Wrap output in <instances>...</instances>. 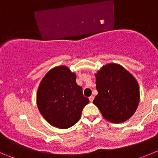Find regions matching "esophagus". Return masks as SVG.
<instances>
[{
    "instance_id": "esophagus-1",
    "label": "esophagus",
    "mask_w": 158,
    "mask_h": 158,
    "mask_svg": "<svg viewBox=\"0 0 158 158\" xmlns=\"http://www.w3.org/2000/svg\"><path fill=\"white\" fill-rule=\"evenodd\" d=\"M89 101L90 102H93V100H94V96H89Z\"/></svg>"
}]
</instances>
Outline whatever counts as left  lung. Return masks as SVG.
<instances>
[{
    "label": "left lung",
    "mask_w": 158,
    "mask_h": 158,
    "mask_svg": "<svg viewBox=\"0 0 158 158\" xmlns=\"http://www.w3.org/2000/svg\"><path fill=\"white\" fill-rule=\"evenodd\" d=\"M98 94L93 104L109 122L120 123L131 118L139 103V84L120 65L107 64L96 74Z\"/></svg>",
    "instance_id": "left-lung-1"
}]
</instances>
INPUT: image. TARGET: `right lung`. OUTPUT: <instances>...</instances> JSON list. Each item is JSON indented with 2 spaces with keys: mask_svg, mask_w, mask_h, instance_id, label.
I'll return each instance as SVG.
<instances>
[{
  "mask_svg": "<svg viewBox=\"0 0 158 158\" xmlns=\"http://www.w3.org/2000/svg\"><path fill=\"white\" fill-rule=\"evenodd\" d=\"M76 74L66 66L53 68L43 77L37 92L41 115L55 127L67 129L78 122L84 107L89 104Z\"/></svg>",
  "mask_w": 158,
  "mask_h": 158,
  "instance_id": "right-lung-1",
  "label": "right lung"
}]
</instances>
